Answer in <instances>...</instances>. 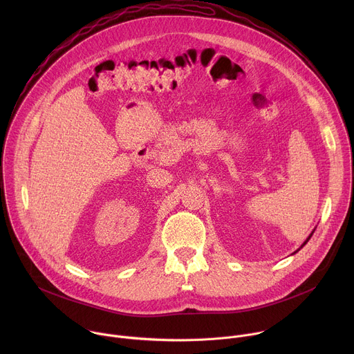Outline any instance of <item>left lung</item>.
Returning a JSON list of instances; mask_svg holds the SVG:
<instances>
[{"instance_id": "8db88e82", "label": "left lung", "mask_w": 354, "mask_h": 354, "mask_svg": "<svg viewBox=\"0 0 354 354\" xmlns=\"http://www.w3.org/2000/svg\"><path fill=\"white\" fill-rule=\"evenodd\" d=\"M311 235H313V234H311ZM311 235H310V236H308V238H307V241H306V242H304V243H302V246H304V245H306V243H307V242H308V239H310V238H311ZM302 246H301V248H302Z\"/></svg>"}]
</instances>
